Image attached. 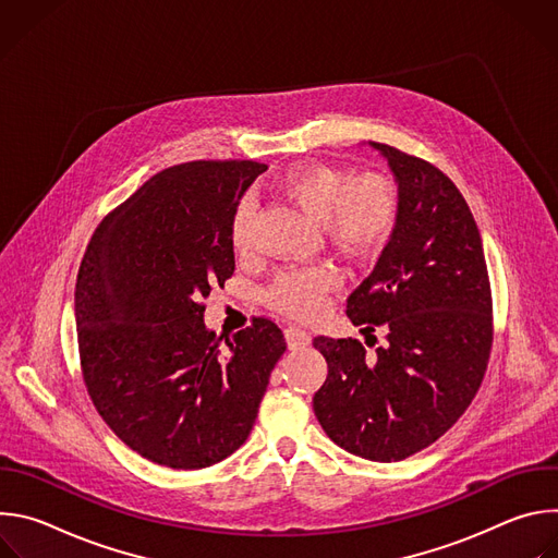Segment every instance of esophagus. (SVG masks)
Here are the masks:
<instances>
[{"mask_svg":"<svg viewBox=\"0 0 558 558\" xmlns=\"http://www.w3.org/2000/svg\"><path fill=\"white\" fill-rule=\"evenodd\" d=\"M284 338H287L289 349H304V347L311 344V336L304 329H300V327H289L284 331Z\"/></svg>","mask_w":558,"mask_h":558,"instance_id":"1","label":"esophagus"}]
</instances>
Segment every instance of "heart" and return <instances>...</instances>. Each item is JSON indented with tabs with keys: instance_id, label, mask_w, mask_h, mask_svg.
Returning <instances> with one entry per match:
<instances>
[{
	"instance_id": "obj_1",
	"label": "heart",
	"mask_w": 558,
	"mask_h": 558,
	"mask_svg": "<svg viewBox=\"0 0 558 558\" xmlns=\"http://www.w3.org/2000/svg\"><path fill=\"white\" fill-rule=\"evenodd\" d=\"M276 192L304 214L320 220L327 241L347 258L360 260L379 252L400 220V187L381 172L355 174L329 166L304 163L287 170ZM229 245L238 258L252 252V205L241 203L229 225ZM340 284L327 265L282 271L267 289V302L291 317L311 320L320 315L329 293Z\"/></svg>"
}]
</instances>
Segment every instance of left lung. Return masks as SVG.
I'll return each instance as SVG.
<instances>
[{"mask_svg":"<svg viewBox=\"0 0 558 558\" xmlns=\"http://www.w3.org/2000/svg\"><path fill=\"white\" fill-rule=\"evenodd\" d=\"M371 145L388 158L402 205L347 315L364 333L384 327L386 344L368 355L360 340L317 336L329 375L313 411L340 448L388 463L428 448L465 413L495 327L482 235L457 185L420 156Z\"/></svg>","mask_w":558,"mask_h":558,"instance_id":"left-lung-1","label":"left lung"}]
</instances>
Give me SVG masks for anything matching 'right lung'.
Returning <instances> with one entry per match:
<instances>
[{"instance_id":"obj_1","label":"right lung","mask_w":558,"mask_h":558,"mask_svg":"<svg viewBox=\"0 0 558 558\" xmlns=\"http://www.w3.org/2000/svg\"><path fill=\"white\" fill-rule=\"evenodd\" d=\"M258 161H192L151 177L95 229L74 289L90 400L151 463L214 465L250 437L287 342L269 317L225 340L203 300L233 274L229 225Z\"/></svg>"}]
</instances>
